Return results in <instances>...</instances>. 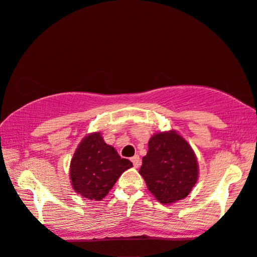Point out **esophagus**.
<instances>
[{"label": "esophagus", "mask_w": 257, "mask_h": 257, "mask_svg": "<svg viewBox=\"0 0 257 257\" xmlns=\"http://www.w3.org/2000/svg\"><path fill=\"white\" fill-rule=\"evenodd\" d=\"M131 161H132V163H133V165H134V167H139L140 166V157H139V155H136V156H133L132 158H131Z\"/></svg>", "instance_id": "1"}]
</instances>
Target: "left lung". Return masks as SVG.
I'll return each mask as SVG.
<instances>
[{
	"label": "left lung",
	"instance_id": "left-lung-1",
	"mask_svg": "<svg viewBox=\"0 0 257 257\" xmlns=\"http://www.w3.org/2000/svg\"><path fill=\"white\" fill-rule=\"evenodd\" d=\"M148 147L139 172L149 191L162 204L186 198L198 178L191 147L174 131L155 134Z\"/></svg>",
	"mask_w": 257,
	"mask_h": 257
}]
</instances>
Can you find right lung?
Returning <instances> with one entry per match:
<instances>
[{"instance_id":"1","label":"right lung","mask_w":257,"mask_h":257,"mask_svg":"<svg viewBox=\"0 0 257 257\" xmlns=\"http://www.w3.org/2000/svg\"><path fill=\"white\" fill-rule=\"evenodd\" d=\"M128 159L120 158L100 133L90 134L79 144L70 164L74 190L90 200H101L124 171L132 167Z\"/></svg>"}]
</instances>
